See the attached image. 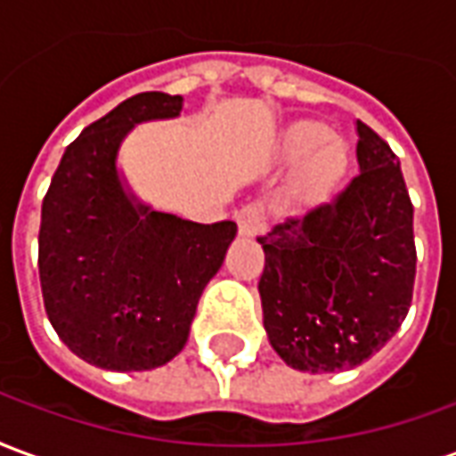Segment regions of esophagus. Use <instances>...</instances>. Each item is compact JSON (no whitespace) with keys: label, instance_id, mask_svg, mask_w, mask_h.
I'll list each match as a JSON object with an SVG mask.
<instances>
[{"label":"esophagus","instance_id":"1","mask_svg":"<svg viewBox=\"0 0 456 456\" xmlns=\"http://www.w3.org/2000/svg\"><path fill=\"white\" fill-rule=\"evenodd\" d=\"M237 224L241 234L247 237H256V234H264L268 227L266 209L261 202H248L237 212Z\"/></svg>","mask_w":456,"mask_h":456}]
</instances>
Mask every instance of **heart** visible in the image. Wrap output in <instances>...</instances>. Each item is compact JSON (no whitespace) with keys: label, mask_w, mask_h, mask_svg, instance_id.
<instances>
[{"label":"heart","mask_w":456,"mask_h":456,"mask_svg":"<svg viewBox=\"0 0 456 456\" xmlns=\"http://www.w3.org/2000/svg\"><path fill=\"white\" fill-rule=\"evenodd\" d=\"M278 153L286 163L303 160L296 170V190L303 198L322 200L339 185L349 166L344 141L330 139L325 124L300 119L278 136Z\"/></svg>","instance_id":"1"}]
</instances>
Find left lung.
I'll return each mask as SVG.
<instances>
[{
	"label": "left lung",
	"mask_w": 456,
	"mask_h": 456,
	"mask_svg": "<svg viewBox=\"0 0 456 456\" xmlns=\"http://www.w3.org/2000/svg\"><path fill=\"white\" fill-rule=\"evenodd\" d=\"M359 175L300 217L258 237L271 346L297 371L354 369L388 342L415 286L412 202L391 146L356 121Z\"/></svg>",
	"instance_id": "obj_1"
}]
</instances>
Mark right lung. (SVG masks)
I'll list each match as a JSON object with an SVG mask.
<instances>
[{"instance_id":"obj_1","label":"right lung","mask_w":456,"mask_h":456,"mask_svg":"<svg viewBox=\"0 0 456 456\" xmlns=\"http://www.w3.org/2000/svg\"><path fill=\"white\" fill-rule=\"evenodd\" d=\"M180 94L141 93L65 149L41 208L45 315L70 352L110 371H146L188 342L198 300L224 261L234 222L198 224L134 205L117 151L134 124L175 117Z\"/></svg>"}]
</instances>
